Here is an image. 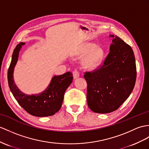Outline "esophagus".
<instances>
[{"instance_id": "obj_1", "label": "esophagus", "mask_w": 149, "mask_h": 149, "mask_svg": "<svg viewBox=\"0 0 149 149\" xmlns=\"http://www.w3.org/2000/svg\"><path fill=\"white\" fill-rule=\"evenodd\" d=\"M72 74H73L74 78L77 79L79 77V72L77 70H74L72 71Z\"/></svg>"}]
</instances>
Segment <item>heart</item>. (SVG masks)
<instances>
[{"instance_id":"b5f03b06","label":"heart","mask_w":149,"mask_h":149,"mask_svg":"<svg viewBox=\"0 0 149 149\" xmlns=\"http://www.w3.org/2000/svg\"><path fill=\"white\" fill-rule=\"evenodd\" d=\"M78 56H85L83 61L84 66L88 70L95 69L102 63L104 56V51L102 47L95 46L92 43H85L79 47L77 52Z\"/></svg>"}]
</instances>
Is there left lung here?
Listing matches in <instances>:
<instances>
[{"mask_svg": "<svg viewBox=\"0 0 149 149\" xmlns=\"http://www.w3.org/2000/svg\"><path fill=\"white\" fill-rule=\"evenodd\" d=\"M112 37L110 52L102 66L85 72L88 107L97 113L117 110L128 99L136 78L135 59L132 47L118 36Z\"/></svg>", "mask_w": 149, "mask_h": 149, "instance_id": "8db88e82", "label": "left lung"}]
</instances>
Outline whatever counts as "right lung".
Returning a JSON list of instances; mask_svg holds the SVG:
<instances>
[{
	"instance_id": "right-lung-1",
	"label": "right lung",
	"mask_w": 149,
	"mask_h": 149,
	"mask_svg": "<svg viewBox=\"0 0 149 149\" xmlns=\"http://www.w3.org/2000/svg\"><path fill=\"white\" fill-rule=\"evenodd\" d=\"M24 42L17 45L13 53L11 63L8 72L9 88L17 102L29 114L37 117H46L55 114L63 104L65 91L72 83L73 77L71 72L54 76L48 87L38 94L26 95L17 88L13 78L14 69L18 59L19 52Z\"/></svg>"
}]
</instances>
